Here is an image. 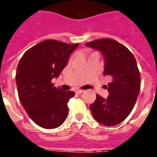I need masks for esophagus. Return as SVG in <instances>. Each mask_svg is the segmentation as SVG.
I'll return each mask as SVG.
<instances>
[{
    "label": "esophagus",
    "mask_w": 157,
    "mask_h": 157,
    "mask_svg": "<svg viewBox=\"0 0 157 157\" xmlns=\"http://www.w3.org/2000/svg\"><path fill=\"white\" fill-rule=\"evenodd\" d=\"M83 92H84V91H83V90H77V91H76V94H78V95H80V94H82Z\"/></svg>",
    "instance_id": "1"
}]
</instances>
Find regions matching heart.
I'll return each instance as SVG.
<instances>
[{"instance_id":"obj_1","label":"heart","mask_w":157,"mask_h":157,"mask_svg":"<svg viewBox=\"0 0 157 157\" xmlns=\"http://www.w3.org/2000/svg\"><path fill=\"white\" fill-rule=\"evenodd\" d=\"M93 54H97V53H96V52H93V53H91L90 55H93Z\"/></svg>"}]
</instances>
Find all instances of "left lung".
I'll use <instances>...</instances> for the list:
<instances>
[{
  "label": "left lung",
  "mask_w": 157,
  "mask_h": 157,
  "mask_svg": "<svg viewBox=\"0 0 157 157\" xmlns=\"http://www.w3.org/2000/svg\"><path fill=\"white\" fill-rule=\"evenodd\" d=\"M86 45L102 53L104 75L112 78L107 86L108 98L105 99L97 94L90 109L98 123L117 125L130 115L139 94L141 76L136 59L127 47L110 38L95 40Z\"/></svg>",
  "instance_id": "8db88e82"
}]
</instances>
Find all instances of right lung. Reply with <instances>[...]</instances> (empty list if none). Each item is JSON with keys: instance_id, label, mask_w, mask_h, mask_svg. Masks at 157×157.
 Segmentation results:
<instances>
[{"instance_id": "obj_1", "label": "right lung", "mask_w": 157, "mask_h": 157, "mask_svg": "<svg viewBox=\"0 0 157 157\" xmlns=\"http://www.w3.org/2000/svg\"><path fill=\"white\" fill-rule=\"evenodd\" d=\"M78 45L45 40L28 49L19 60L16 75L19 100L41 127L56 128L67 116V104L75 93L56 88L52 79L59 77Z\"/></svg>"}]
</instances>
